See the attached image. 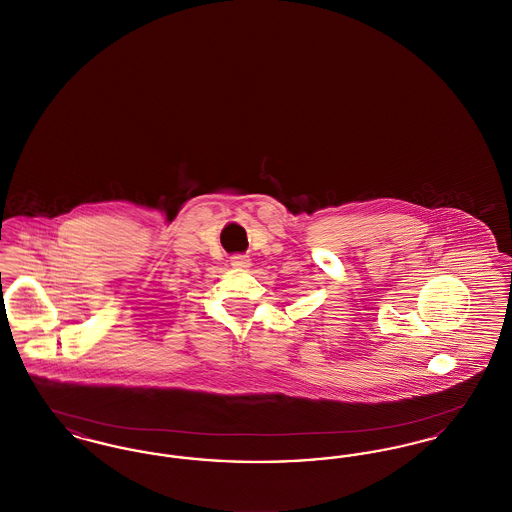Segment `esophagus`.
<instances>
[{
	"instance_id": "esophagus-1",
	"label": "esophagus",
	"mask_w": 512,
	"mask_h": 512,
	"mask_svg": "<svg viewBox=\"0 0 512 512\" xmlns=\"http://www.w3.org/2000/svg\"><path fill=\"white\" fill-rule=\"evenodd\" d=\"M230 265L234 268H247L251 263H249L247 255H234V257L230 259Z\"/></svg>"
}]
</instances>
